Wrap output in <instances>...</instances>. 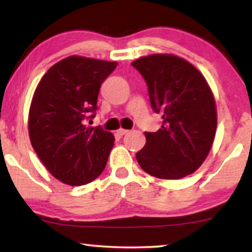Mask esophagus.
Instances as JSON below:
<instances>
[{
	"instance_id": "esophagus-1",
	"label": "esophagus",
	"mask_w": 252,
	"mask_h": 252,
	"mask_svg": "<svg viewBox=\"0 0 252 252\" xmlns=\"http://www.w3.org/2000/svg\"><path fill=\"white\" fill-rule=\"evenodd\" d=\"M128 132V130L127 129H124V128H119L118 130H117V134H118L119 136H123V135H125V134Z\"/></svg>"
}]
</instances>
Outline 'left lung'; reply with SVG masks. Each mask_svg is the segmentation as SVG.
I'll return each mask as SVG.
<instances>
[{
  "mask_svg": "<svg viewBox=\"0 0 252 252\" xmlns=\"http://www.w3.org/2000/svg\"><path fill=\"white\" fill-rule=\"evenodd\" d=\"M148 86L151 108L160 113L157 132H144L136 153L142 170L159 179H180L201 166L217 128L216 102L205 78L174 55H150L134 61Z\"/></svg>",
  "mask_w": 252,
  "mask_h": 252,
  "instance_id": "8db88e82",
  "label": "left lung"
}]
</instances>
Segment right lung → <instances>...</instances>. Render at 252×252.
<instances>
[{
    "label": "right lung",
    "instance_id": "1",
    "mask_svg": "<svg viewBox=\"0 0 252 252\" xmlns=\"http://www.w3.org/2000/svg\"><path fill=\"white\" fill-rule=\"evenodd\" d=\"M116 62L71 56L43 75L34 93L29 117L33 149L47 170L71 186L92 182L102 173L115 136L91 127L103 81Z\"/></svg>",
    "mask_w": 252,
    "mask_h": 252
}]
</instances>
